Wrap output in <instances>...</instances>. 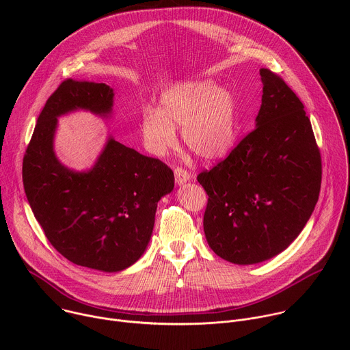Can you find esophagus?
Listing matches in <instances>:
<instances>
[{
    "mask_svg": "<svg viewBox=\"0 0 350 350\" xmlns=\"http://www.w3.org/2000/svg\"><path fill=\"white\" fill-rule=\"evenodd\" d=\"M174 178H176V184L177 185H181L184 184L185 181H188L189 178V173L181 167H176L174 169Z\"/></svg>",
    "mask_w": 350,
    "mask_h": 350,
    "instance_id": "1",
    "label": "esophagus"
}]
</instances>
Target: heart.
<instances>
[{
	"mask_svg": "<svg viewBox=\"0 0 350 350\" xmlns=\"http://www.w3.org/2000/svg\"><path fill=\"white\" fill-rule=\"evenodd\" d=\"M237 108L232 94L212 81H184L161 95V108H146L141 133L149 152L165 155L177 144L176 129L191 151L213 161L226 155L235 141Z\"/></svg>",
	"mask_w": 350,
	"mask_h": 350,
	"instance_id": "obj_1",
	"label": "heart"
}]
</instances>
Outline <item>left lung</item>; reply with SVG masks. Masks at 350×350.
<instances>
[{
    "label": "left lung",
    "instance_id": "8db88e82",
    "mask_svg": "<svg viewBox=\"0 0 350 350\" xmlns=\"http://www.w3.org/2000/svg\"><path fill=\"white\" fill-rule=\"evenodd\" d=\"M256 127L196 180L208 193L206 241L235 265L267 260L301 234L319 201L321 155L304 104L270 69Z\"/></svg>",
    "mask_w": 350,
    "mask_h": 350
}]
</instances>
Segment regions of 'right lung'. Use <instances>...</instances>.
Returning a JSON list of instances; mask_svg holds the SVG:
<instances>
[{"label": "right lung", "instance_id": "add662e5", "mask_svg": "<svg viewBox=\"0 0 350 350\" xmlns=\"http://www.w3.org/2000/svg\"><path fill=\"white\" fill-rule=\"evenodd\" d=\"M113 90L66 79L46 99L23 158L25 192L46 239L72 263L107 273L134 265L151 239L159 199L174 188L172 169L109 137L88 172L65 167L54 152L58 118L112 112Z\"/></svg>", "mask_w": 350, "mask_h": 350}]
</instances>
